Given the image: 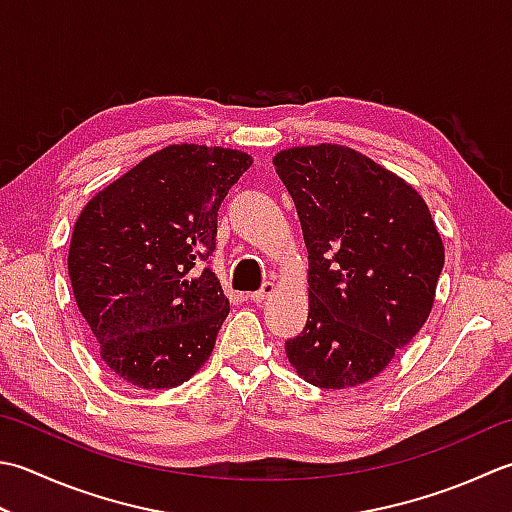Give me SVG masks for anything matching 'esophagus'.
Listing matches in <instances>:
<instances>
[{
    "label": "esophagus",
    "instance_id": "esophagus-1",
    "mask_svg": "<svg viewBox=\"0 0 512 512\" xmlns=\"http://www.w3.org/2000/svg\"><path fill=\"white\" fill-rule=\"evenodd\" d=\"M275 293V284L273 282H266L264 286H262V290H255V293H248V299L250 302H255V304H262V302H266V299Z\"/></svg>",
    "mask_w": 512,
    "mask_h": 512
}]
</instances>
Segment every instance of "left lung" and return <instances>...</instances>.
I'll list each match as a JSON object with an SVG mask.
<instances>
[{
	"label": "left lung",
	"instance_id": "obj_1",
	"mask_svg": "<svg viewBox=\"0 0 512 512\" xmlns=\"http://www.w3.org/2000/svg\"><path fill=\"white\" fill-rule=\"evenodd\" d=\"M308 248V319L286 357L308 384H366L433 310L444 244L424 197L339 144L273 157Z\"/></svg>",
	"mask_w": 512,
	"mask_h": 512
}]
</instances>
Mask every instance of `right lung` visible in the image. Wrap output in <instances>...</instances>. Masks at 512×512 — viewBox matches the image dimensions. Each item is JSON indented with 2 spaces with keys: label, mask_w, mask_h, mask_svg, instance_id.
<instances>
[{
  "label": "right lung",
  "mask_w": 512,
  "mask_h": 512,
  "mask_svg": "<svg viewBox=\"0 0 512 512\" xmlns=\"http://www.w3.org/2000/svg\"><path fill=\"white\" fill-rule=\"evenodd\" d=\"M253 166L242 150L173 144L79 213L68 275L99 357L137 388H175L206 364L228 299L210 268L217 210Z\"/></svg>",
  "instance_id": "right-lung-1"
}]
</instances>
